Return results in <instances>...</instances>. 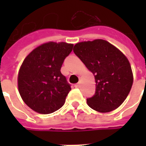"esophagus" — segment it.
I'll use <instances>...</instances> for the list:
<instances>
[{
    "instance_id": "1",
    "label": "esophagus",
    "mask_w": 146,
    "mask_h": 146,
    "mask_svg": "<svg viewBox=\"0 0 146 146\" xmlns=\"http://www.w3.org/2000/svg\"><path fill=\"white\" fill-rule=\"evenodd\" d=\"M74 86H75L76 88H79V87L80 86V82H79V83H76V84Z\"/></svg>"
}]
</instances>
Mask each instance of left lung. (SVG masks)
Wrapping results in <instances>:
<instances>
[{
    "instance_id": "obj_1",
    "label": "left lung",
    "mask_w": 146,
    "mask_h": 146,
    "mask_svg": "<svg viewBox=\"0 0 146 146\" xmlns=\"http://www.w3.org/2000/svg\"><path fill=\"white\" fill-rule=\"evenodd\" d=\"M73 52L95 76L96 92L87 98L88 105L102 113L117 108L129 95L133 82L126 56L102 39L77 43Z\"/></svg>"
}]
</instances>
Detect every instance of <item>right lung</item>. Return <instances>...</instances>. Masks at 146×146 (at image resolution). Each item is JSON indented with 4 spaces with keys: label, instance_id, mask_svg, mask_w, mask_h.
I'll return each instance as SVG.
<instances>
[{
    "label": "right lung",
    "instance_id": "1",
    "mask_svg": "<svg viewBox=\"0 0 146 146\" xmlns=\"http://www.w3.org/2000/svg\"><path fill=\"white\" fill-rule=\"evenodd\" d=\"M73 47L50 42L34 49L23 60L18 74L19 92L33 111L48 114L64 104L71 87L60 69Z\"/></svg>",
    "mask_w": 146,
    "mask_h": 146
}]
</instances>
